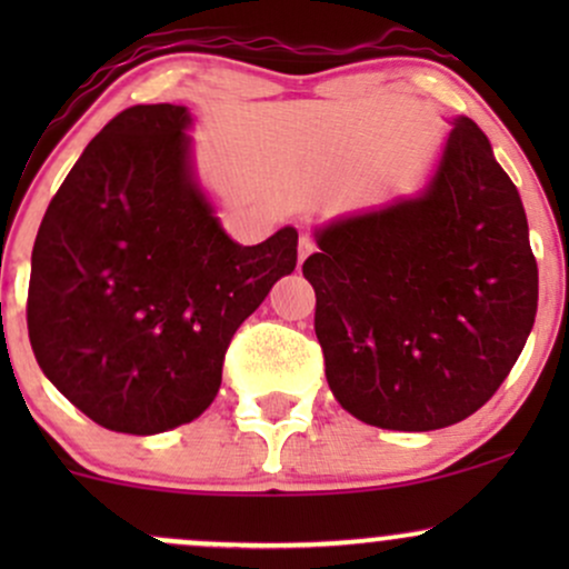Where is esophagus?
<instances>
[{"label": "esophagus", "instance_id": "esophagus-1", "mask_svg": "<svg viewBox=\"0 0 569 569\" xmlns=\"http://www.w3.org/2000/svg\"><path fill=\"white\" fill-rule=\"evenodd\" d=\"M312 251H316V240H312L310 234H302V238H299V264H302Z\"/></svg>", "mask_w": 569, "mask_h": 569}]
</instances>
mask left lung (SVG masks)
<instances>
[{"label": "left lung", "instance_id": "1", "mask_svg": "<svg viewBox=\"0 0 569 569\" xmlns=\"http://www.w3.org/2000/svg\"><path fill=\"white\" fill-rule=\"evenodd\" d=\"M307 257L331 393L388 430L481 409L530 337L538 262L525 206L487 136L457 117L420 198L318 232Z\"/></svg>", "mask_w": 569, "mask_h": 569}]
</instances>
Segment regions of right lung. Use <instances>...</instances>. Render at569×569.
<instances>
[{
    "instance_id": "obj_1",
    "label": "right lung",
    "mask_w": 569,
    "mask_h": 569,
    "mask_svg": "<svg viewBox=\"0 0 569 569\" xmlns=\"http://www.w3.org/2000/svg\"><path fill=\"white\" fill-rule=\"evenodd\" d=\"M187 107L139 103L103 126L50 200L31 251V350L98 426L152 436L219 393L227 348L297 267L293 227L227 238L189 171Z\"/></svg>"
}]
</instances>
